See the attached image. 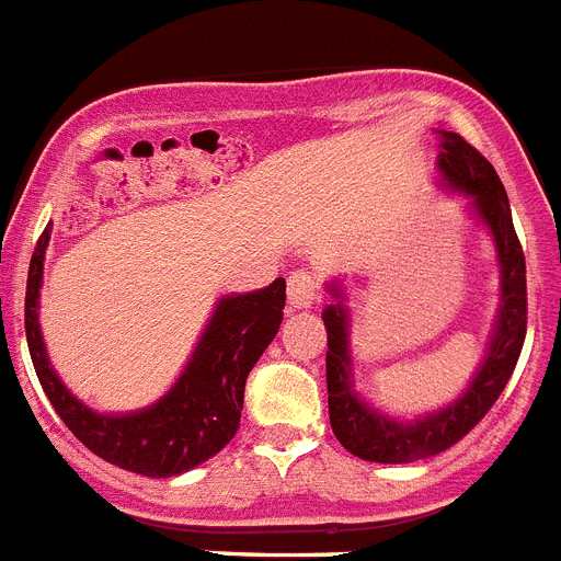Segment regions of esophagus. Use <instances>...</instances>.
<instances>
[{
	"mask_svg": "<svg viewBox=\"0 0 561 561\" xmlns=\"http://www.w3.org/2000/svg\"><path fill=\"white\" fill-rule=\"evenodd\" d=\"M320 300V280L314 272L295 270L289 275V304L295 309H309Z\"/></svg>",
	"mask_w": 561,
	"mask_h": 561,
	"instance_id": "1",
	"label": "esophagus"
}]
</instances>
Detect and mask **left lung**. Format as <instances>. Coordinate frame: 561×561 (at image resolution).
Here are the masks:
<instances>
[{"instance_id": "obj_1", "label": "left lung", "mask_w": 561, "mask_h": 561, "mask_svg": "<svg viewBox=\"0 0 561 561\" xmlns=\"http://www.w3.org/2000/svg\"><path fill=\"white\" fill-rule=\"evenodd\" d=\"M438 148V168L444 180L472 196L474 213L492 230L500 257V277H503V306H500L497 331L489 345V354L469 390L447 410L413 421V424H401L362 404L351 390L348 311L340 300L342 291L331 286L336 304L323 311V323L329 331L325 385H329L331 430L351 455L362 460H376V463H410V460L433 458L472 433L512 379L525 342V325H528L525 255L497 171L478 148L469 146L455 131H440Z\"/></svg>"}]
</instances>
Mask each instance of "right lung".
<instances>
[{"label":"right lung","mask_w":561,"mask_h":561,"mask_svg":"<svg viewBox=\"0 0 561 561\" xmlns=\"http://www.w3.org/2000/svg\"><path fill=\"white\" fill-rule=\"evenodd\" d=\"M47 244L49 227H44L30 257L24 331L44 393L72 435L98 458L146 478L182 474L221 453L238 433L247 376L284 320V277L261 291L221 297L185 374L157 404L140 413L101 415L69 393L49 368L38 331V289Z\"/></svg>","instance_id":"right-lung-1"}]
</instances>
